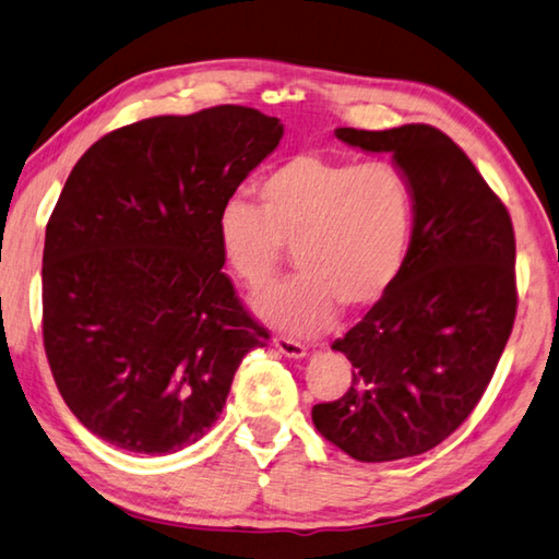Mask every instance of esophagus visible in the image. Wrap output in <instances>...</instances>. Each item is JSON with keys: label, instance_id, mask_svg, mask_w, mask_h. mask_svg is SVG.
I'll return each instance as SVG.
<instances>
[{"label": "esophagus", "instance_id": "1", "mask_svg": "<svg viewBox=\"0 0 559 559\" xmlns=\"http://www.w3.org/2000/svg\"><path fill=\"white\" fill-rule=\"evenodd\" d=\"M274 346H277L280 354L287 358H305L307 356V346L301 344V341H295L289 336H277L274 338Z\"/></svg>", "mask_w": 559, "mask_h": 559}]
</instances>
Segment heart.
<instances>
[{
	"label": "heart",
	"instance_id": "b5f03b06",
	"mask_svg": "<svg viewBox=\"0 0 559 559\" xmlns=\"http://www.w3.org/2000/svg\"><path fill=\"white\" fill-rule=\"evenodd\" d=\"M260 205L225 201L218 242L225 262L252 289L277 277L295 250L299 274L252 299L258 314L292 334H319L338 307L366 311L405 270L415 195L395 164L299 154L258 186Z\"/></svg>",
	"mask_w": 559,
	"mask_h": 559
}]
</instances>
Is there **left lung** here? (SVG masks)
<instances>
[{
  "label": "left lung",
  "instance_id": "8db88e82",
  "mask_svg": "<svg viewBox=\"0 0 559 559\" xmlns=\"http://www.w3.org/2000/svg\"><path fill=\"white\" fill-rule=\"evenodd\" d=\"M336 136L393 154L415 228L393 289L331 346L354 364L350 388L311 419L358 462H395L442 444L491 383L518 309L515 235L503 201L437 127Z\"/></svg>",
  "mask_w": 559,
  "mask_h": 559
}]
</instances>
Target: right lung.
Instances as JSON below:
<instances>
[{
  "label": "right lung",
  "instance_id": "right-lung-1",
  "mask_svg": "<svg viewBox=\"0 0 559 559\" xmlns=\"http://www.w3.org/2000/svg\"><path fill=\"white\" fill-rule=\"evenodd\" d=\"M282 134L277 117L218 105L124 124L73 166L46 225L44 348L66 405L105 442L193 444L267 344L221 270L218 215Z\"/></svg>",
  "mask_w": 559,
  "mask_h": 559
}]
</instances>
